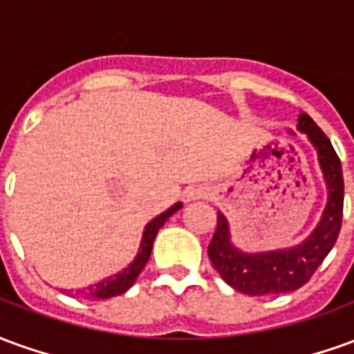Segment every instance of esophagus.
<instances>
[{
  "label": "esophagus",
  "mask_w": 354,
  "mask_h": 354,
  "mask_svg": "<svg viewBox=\"0 0 354 354\" xmlns=\"http://www.w3.org/2000/svg\"><path fill=\"white\" fill-rule=\"evenodd\" d=\"M201 197H205L203 189H192V192H187V199H201Z\"/></svg>",
  "instance_id": "esophagus-1"
}]
</instances>
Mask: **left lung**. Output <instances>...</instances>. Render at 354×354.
I'll return each instance as SVG.
<instances>
[{"mask_svg": "<svg viewBox=\"0 0 354 354\" xmlns=\"http://www.w3.org/2000/svg\"><path fill=\"white\" fill-rule=\"evenodd\" d=\"M299 131L307 134L319 153L320 169L328 185V205L319 227L296 248L266 254H243L230 243L227 222L218 212L214 237L208 245V258L222 279L248 296L284 294L309 282L337 241L343 220V172L332 142L307 113L299 115Z\"/></svg>", "mask_w": 354, "mask_h": 354, "instance_id": "1", "label": "left lung"}]
</instances>
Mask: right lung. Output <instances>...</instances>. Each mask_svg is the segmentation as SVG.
<instances>
[{
  "label": "right lung",
  "instance_id": "add662e5",
  "mask_svg": "<svg viewBox=\"0 0 354 354\" xmlns=\"http://www.w3.org/2000/svg\"><path fill=\"white\" fill-rule=\"evenodd\" d=\"M178 208H182V203H176L167 212H162V214H159L157 218H153L151 222L147 223L146 230H144V237H142V245H140V252L131 266L123 269L121 273H117L115 277H111V279H106V281L98 282V284L88 286L83 294L87 297H93V299H108V297L119 296V294H123V292L131 288L134 281H136V277L142 273V269L146 267L147 260H149V254H151V248H153V241L157 231L161 230L162 223L167 222L170 216L176 212Z\"/></svg>",
  "mask_w": 354,
  "mask_h": 354
}]
</instances>
